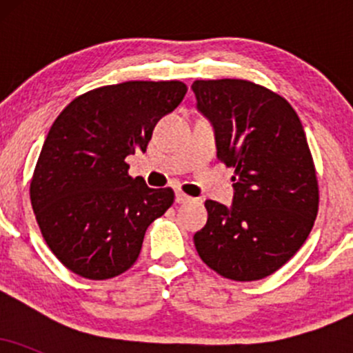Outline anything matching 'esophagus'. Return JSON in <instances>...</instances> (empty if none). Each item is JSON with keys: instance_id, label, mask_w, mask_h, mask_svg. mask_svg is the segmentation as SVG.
<instances>
[{"instance_id": "esophagus-1", "label": "esophagus", "mask_w": 353, "mask_h": 353, "mask_svg": "<svg viewBox=\"0 0 353 353\" xmlns=\"http://www.w3.org/2000/svg\"><path fill=\"white\" fill-rule=\"evenodd\" d=\"M192 197H189L188 194H184L182 190H176V202L177 204H184V202H189Z\"/></svg>"}]
</instances>
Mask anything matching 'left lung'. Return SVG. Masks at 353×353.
<instances>
[{
	"instance_id": "8db88e82",
	"label": "left lung",
	"mask_w": 353,
	"mask_h": 353,
	"mask_svg": "<svg viewBox=\"0 0 353 353\" xmlns=\"http://www.w3.org/2000/svg\"><path fill=\"white\" fill-rule=\"evenodd\" d=\"M197 109L216 134L217 159L234 169L230 208L205 201L197 254L230 281L274 274L301 249L319 210V184L297 112L244 79H197Z\"/></svg>"
}]
</instances>
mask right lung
Returning <instances> with one entry per match:
<instances>
[{
	"label": "right lung",
	"instance_id": "add662e5",
	"mask_svg": "<svg viewBox=\"0 0 353 353\" xmlns=\"http://www.w3.org/2000/svg\"><path fill=\"white\" fill-rule=\"evenodd\" d=\"M181 81H128L84 92L52 123L30 185L36 221L71 272L104 281L137 261L145 229L172 205L171 188L128 174L154 125L184 99Z\"/></svg>",
	"mask_w": 353,
	"mask_h": 353
}]
</instances>
